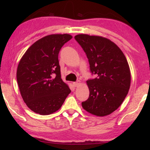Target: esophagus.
Wrapping results in <instances>:
<instances>
[{
    "instance_id": "obj_1",
    "label": "esophagus",
    "mask_w": 150,
    "mask_h": 150,
    "mask_svg": "<svg viewBox=\"0 0 150 150\" xmlns=\"http://www.w3.org/2000/svg\"><path fill=\"white\" fill-rule=\"evenodd\" d=\"M80 84H81V81H78L76 82H74V83H73V85L74 87H77V86H79Z\"/></svg>"
}]
</instances>
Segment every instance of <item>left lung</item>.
<instances>
[{
  "label": "left lung",
  "instance_id": "obj_1",
  "mask_svg": "<svg viewBox=\"0 0 150 150\" xmlns=\"http://www.w3.org/2000/svg\"><path fill=\"white\" fill-rule=\"evenodd\" d=\"M74 38L85 51L91 72L96 76L87 81L89 96L82 106L94 115H110L120 107L130 89V71L126 57L105 38L80 34Z\"/></svg>",
  "mask_w": 150,
  "mask_h": 150
}]
</instances>
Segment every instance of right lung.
I'll list each match as a JSON object with an SVG mask.
<instances>
[{
    "label": "right lung",
    "instance_id": "add662e5",
    "mask_svg": "<svg viewBox=\"0 0 150 150\" xmlns=\"http://www.w3.org/2000/svg\"><path fill=\"white\" fill-rule=\"evenodd\" d=\"M72 38L69 34L44 37L28 48L17 69V81L26 105L36 113L46 115L61 107L71 92L62 81L59 53Z\"/></svg>",
    "mask_w": 150,
    "mask_h": 150
}]
</instances>
